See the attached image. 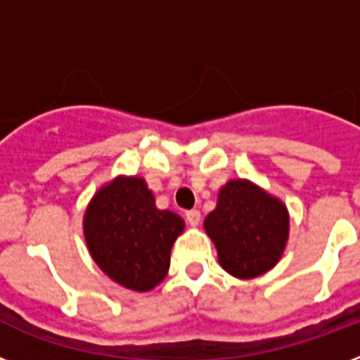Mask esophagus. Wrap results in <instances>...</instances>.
I'll return each instance as SVG.
<instances>
[{"mask_svg": "<svg viewBox=\"0 0 360 360\" xmlns=\"http://www.w3.org/2000/svg\"><path fill=\"white\" fill-rule=\"evenodd\" d=\"M186 222L191 226H198L200 224V220H202V214H200V211L198 209H191V211H186Z\"/></svg>", "mask_w": 360, "mask_h": 360, "instance_id": "esophagus-1", "label": "esophagus"}]
</instances>
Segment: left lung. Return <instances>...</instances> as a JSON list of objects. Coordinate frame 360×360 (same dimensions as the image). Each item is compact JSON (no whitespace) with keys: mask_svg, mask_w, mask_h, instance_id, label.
Returning a JSON list of instances; mask_svg holds the SVG:
<instances>
[{"mask_svg":"<svg viewBox=\"0 0 360 360\" xmlns=\"http://www.w3.org/2000/svg\"><path fill=\"white\" fill-rule=\"evenodd\" d=\"M203 228L224 271L248 280L278 263L290 236V214L278 198L246 179L228 181Z\"/></svg>","mask_w":360,"mask_h":360,"instance_id":"obj_1","label":"left lung"}]
</instances>
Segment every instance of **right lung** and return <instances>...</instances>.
<instances>
[{"label":"right lung","instance_id":"right-lung-1","mask_svg":"<svg viewBox=\"0 0 360 360\" xmlns=\"http://www.w3.org/2000/svg\"><path fill=\"white\" fill-rule=\"evenodd\" d=\"M183 230L179 214L158 209L146 181L136 175L106 183L84 214V237L95 263L132 291H149L162 282Z\"/></svg>","mask_w":360,"mask_h":360}]
</instances>
